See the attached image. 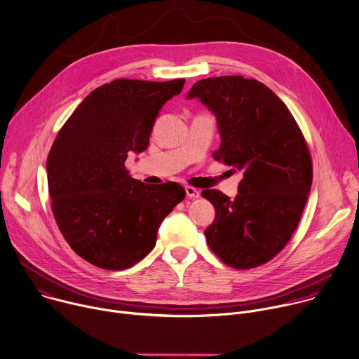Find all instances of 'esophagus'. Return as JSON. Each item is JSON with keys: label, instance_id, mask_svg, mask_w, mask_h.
<instances>
[{"label": "esophagus", "instance_id": "esophagus-1", "mask_svg": "<svg viewBox=\"0 0 359 359\" xmlns=\"http://www.w3.org/2000/svg\"><path fill=\"white\" fill-rule=\"evenodd\" d=\"M184 190H186V196L190 197V198H197V197H200V190H197V189H194V187H191V186H186Z\"/></svg>", "mask_w": 359, "mask_h": 359}]
</instances>
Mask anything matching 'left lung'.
<instances>
[{"label":"left lung","instance_id":"8db88e82","mask_svg":"<svg viewBox=\"0 0 359 359\" xmlns=\"http://www.w3.org/2000/svg\"><path fill=\"white\" fill-rule=\"evenodd\" d=\"M186 98H198L217 119L214 159L243 172L233 200L218 190L201 193L215 208L207 244L232 268L262 265L289 243L310 194L311 158L302 131L283 101L255 79H204Z\"/></svg>","mask_w":359,"mask_h":359}]
</instances>
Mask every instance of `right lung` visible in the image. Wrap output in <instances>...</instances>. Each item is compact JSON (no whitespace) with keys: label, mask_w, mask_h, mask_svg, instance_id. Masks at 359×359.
I'll list each match as a JSON object with an SVG mask.
<instances>
[{"label":"right lung","mask_w":359,"mask_h":359,"mask_svg":"<svg viewBox=\"0 0 359 359\" xmlns=\"http://www.w3.org/2000/svg\"><path fill=\"white\" fill-rule=\"evenodd\" d=\"M184 79H116L91 91L59 131L48 156L52 210L65 240L87 262L127 269L155 247L165 217L186 196L175 183L145 184L126 169L149 145L161 108Z\"/></svg>","instance_id":"right-lung-1"}]
</instances>
